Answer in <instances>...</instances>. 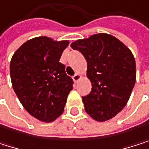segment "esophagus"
Masks as SVG:
<instances>
[{
	"label": "esophagus",
	"instance_id": "34e87169",
	"mask_svg": "<svg viewBox=\"0 0 149 149\" xmlns=\"http://www.w3.org/2000/svg\"><path fill=\"white\" fill-rule=\"evenodd\" d=\"M81 74H75L73 76V80L75 81V83H76V81H78L81 79Z\"/></svg>",
	"mask_w": 149,
	"mask_h": 149
}]
</instances>
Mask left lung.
<instances>
[{"mask_svg":"<svg viewBox=\"0 0 149 149\" xmlns=\"http://www.w3.org/2000/svg\"><path fill=\"white\" fill-rule=\"evenodd\" d=\"M71 48L87 61V77L92 88L83 97L86 113L105 122L116 116L127 104L136 81V63L132 51L108 33L77 40Z\"/></svg>","mask_w":149,"mask_h":149,"instance_id":"1","label":"left lung"}]
</instances>
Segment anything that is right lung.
<instances>
[{"label": "right lung", "mask_w": 149, "mask_h": 149, "mask_svg": "<svg viewBox=\"0 0 149 149\" xmlns=\"http://www.w3.org/2000/svg\"><path fill=\"white\" fill-rule=\"evenodd\" d=\"M68 41L35 37L21 45L12 56V87L25 109L44 123L56 120L64 111L74 81L59 62Z\"/></svg>", "instance_id": "obj_1"}]
</instances>
